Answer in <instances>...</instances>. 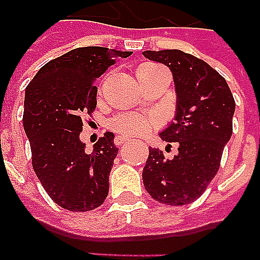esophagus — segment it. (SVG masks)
<instances>
[{"label": "esophagus", "instance_id": "esophagus-1", "mask_svg": "<svg viewBox=\"0 0 260 260\" xmlns=\"http://www.w3.org/2000/svg\"><path fill=\"white\" fill-rule=\"evenodd\" d=\"M114 141H115V145H122V144H124V142L130 141V138L124 137V136H122V134H119V136L115 137Z\"/></svg>", "mask_w": 260, "mask_h": 260}]
</instances>
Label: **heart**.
I'll use <instances>...</instances> for the list:
<instances>
[{
    "mask_svg": "<svg viewBox=\"0 0 260 260\" xmlns=\"http://www.w3.org/2000/svg\"><path fill=\"white\" fill-rule=\"evenodd\" d=\"M157 67L155 64H144L140 67L138 72L149 68ZM157 123L156 115H142V114H123L119 115L112 120V128L118 133H124V134H144L152 126Z\"/></svg>",
    "mask_w": 260,
    "mask_h": 260,
    "instance_id": "obj_1",
    "label": "heart"
}]
</instances>
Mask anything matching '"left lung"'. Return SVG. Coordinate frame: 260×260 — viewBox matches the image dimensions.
<instances>
[{
	"instance_id": "left-lung-1",
	"label": "left lung",
	"mask_w": 260,
	"mask_h": 260,
	"mask_svg": "<svg viewBox=\"0 0 260 260\" xmlns=\"http://www.w3.org/2000/svg\"><path fill=\"white\" fill-rule=\"evenodd\" d=\"M142 54L167 66L173 74L175 115L159 136L179 145L173 159L149 148L142 171L144 186L156 202L185 206L202 196L218 173L233 133L236 103L225 78L200 58L178 49Z\"/></svg>"
}]
</instances>
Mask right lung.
<instances>
[{"instance_id":"1","label":"right lung","mask_w":260,"mask_h":260,"mask_svg":"<svg viewBox=\"0 0 260 260\" xmlns=\"http://www.w3.org/2000/svg\"><path fill=\"white\" fill-rule=\"evenodd\" d=\"M130 54L101 46L72 49L41 67L26 87L23 127L32 167L50 199L66 210L90 211L108 196L119 151L114 133H105L90 153L79 133L83 115L97 105L95 79Z\"/></svg>"}]
</instances>
